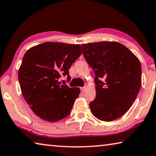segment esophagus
I'll return each instance as SVG.
<instances>
[{
	"instance_id": "obj_1",
	"label": "esophagus",
	"mask_w": 156,
	"mask_h": 156,
	"mask_svg": "<svg viewBox=\"0 0 156 156\" xmlns=\"http://www.w3.org/2000/svg\"><path fill=\"white\" fill-rule=\"evenodd\" d=\"M85 89H86V86H84L83 87H80V90H81L82 92H84Z\"/></svg>"
}]
</instances>
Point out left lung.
<instances>
[{"label": "left lung", "instance_id": "1", "mask_svg": "<svg viewBox=\"0 0 156 156\" xmlns=\"http://www.w3.org/2000/svg\"><path fill=\"white\" fill-rule=\"evenodd\" d=\"M82 48L95 74L96 97L89 104L90 111L101 121L117 119L129 109L140 90V61L118 42L89 43Z\"/></svg>", "mask_w": 156, "mask_h": 156}]
</instances>
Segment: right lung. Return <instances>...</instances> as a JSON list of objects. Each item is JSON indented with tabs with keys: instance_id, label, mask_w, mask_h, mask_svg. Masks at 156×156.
I'll return each instance as SVG.
<instances>
[{
	"instance_id": "right-lung-1",
	"label": "right lung",
	"mask_w": 156,
	"mask_h": 156,
	"mask_svg": "<svg viewBox=\"0 0 156 156\" xmlns=\"http://www.w3.org/2000/svg\"><path fill=\"white\" fill-rule=\"evenodd\" d=\"M82 54L78 44L46 42L31 48L22 59L18 80L22 95L35 115L55 122L69 115L78 97V87L60 85L58 79Z\"/></svg>"
}]
</instances>
